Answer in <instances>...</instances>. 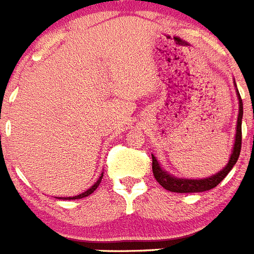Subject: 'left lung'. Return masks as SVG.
Wrapping results in <instances>:
<instances>
[{"mask_svg": "<svg viewBox=\"0 0 254 254\" xmlns=\"http://www.w3.org/2000/svg\"><path fill=\"white\" fill-rule=\"evenodd\" d=\"M234 85L235 80H234ZM238 101H239V114H238L237 120V133H235V139H234L233 151L230 153L228 164L221 171L216 173L215 175L204 178V179H187V178H178L173 174L167 173L166 170L162 169L157 158L152 154V171L160 185H162L166 190L174 191V193H199V191H206L209 189L215 188L222 180L225 176L230 173L233 166L237 164L238 158L240 154V148H242V119H243V102L240 98V94L237 89Z\"/></svg>", "mask_w": 254, "mask_h": 254, "instance_id": "left-lung-1", "label": "left lung"}]
</instances>
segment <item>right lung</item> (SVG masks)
I'll return each instance as SVG.
<instances>
[{"label":"right lung","instance_id":"add662e5","mask_svg":"<svg viewBox=\"0 0 254 254\" xmlns=\"http://www.w3.org/2000/svg\"><path fill=\"white\" fill-rule=\"evenodd\" d=\"M102 178H103V173L101 174V176H100V178H98V180H97V182L94 183V184L92 185V187H90L89 189H88V190L83 191V193H81V194H78V195H75V197H56V198H57V199L70 200V199H81V198L88 197V195H89V194H92V193H93L94 190H96L97 188H98V185L101 184V180H102Z\"/></svg>","mask_w":254,"mask_h":254}]
</instances>
